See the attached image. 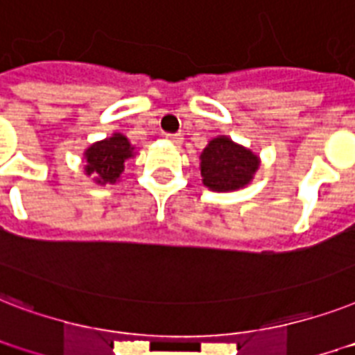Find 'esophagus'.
<instances>
[{
	"label": "esophagus",
	"mask_w": 355,
	"mask_h": 355,
	"mask_svg": "<svg viewBox=\"0 0 355 355\" xmlns=\"http://www.w3.org/2000/svg\"><path fill=\"white\" fill-rule=\"evenodd\" d=\"M166 139H168L170 142H174V144H180L181 140H183V137H181V133H166Z\"/></svg>",
	"instance_id": "esophagus-1"
}]
</instances>
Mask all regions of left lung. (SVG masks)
Wrapping results in <instances>:
<instances>
[{"mask_svg": "<svg viewBox=\"0 0 355 355\" xmlns=\"http://www.w3.org/2000/svg\"><path fill=\"white\" fill-rule=\"evenodd\" d=\"M203 185L211 191L227 192L250 183L255 170L259 168L257 155L235 144L227 137H216L202 153Z\"/></svg>", "mask_w": 355, "mask_h": 355, "instance_id": "1", "label": "left lung"}]
</instances>
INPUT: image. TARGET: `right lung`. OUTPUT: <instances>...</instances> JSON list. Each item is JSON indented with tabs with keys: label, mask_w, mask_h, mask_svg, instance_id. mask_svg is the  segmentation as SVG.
I'll return each instance as SVG.
<instances>
[{
	"label": "right lung",
	"mask_w": 355,
	"mask_h": 355,
	"mask_svg": "<svg viewBox=\"0 0 355 355\" xmlns=\"http://www.w3.org/2000/svg\"><path fill=\"white\" fill-rule=\"evenodd\" d=\"M131 155H133V148L129 144V140L123 135L114 133L111 139L96 142L87 150L85 172L94 175L96 183L100 185L114 183L122 174L125 159Z\"/></svg>",
	"instance_id": "obj_1"
}]
</instances>
